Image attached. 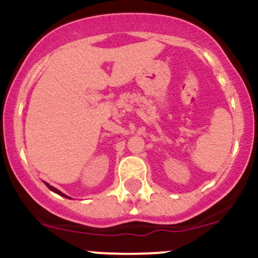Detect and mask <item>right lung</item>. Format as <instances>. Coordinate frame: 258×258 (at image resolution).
Listing matches in <instances>:
<instances>
[{"instance_id":"add662e5","label":"right lung","mask_w":258,"mask_h":258,"mask_svg":"<svg viewBox=\"0 0 258 258\" xmlns=\"http://www.w3.org/2000/svg\"><path fill=\"white\" fill-rule=\"evenodd\" d=\"M46 186H47V187H48V188H49V189H51V191L56 192V194H57V195H61V196H63V197H67V196H66V195H63V194H62V192H61V191H58V189H57V188H54V187L49 186V184H48V183H46ZM67 199H69V197H67Z\"/></svg>"}]
</instances>
